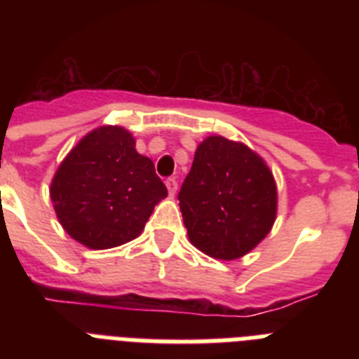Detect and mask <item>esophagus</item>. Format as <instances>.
<instances>
[{
  "label": "esophagus",
  "mask_w": 359,
  "mask_h": 359,
  "mask_svg": "<svg viewBox=\"0 0 359 359\" xmlns=\"http://www.w3.org/2000/svg\"><path fill=\"white\" fill-rule=\"evenodd\" d=\"M165 185H167V190H169V194L174 196L176 194V190H177V182L174 180V177H169L167 182H165Z\"/></svg>",
  "instance_id": "obj_1"
}]
</instances>
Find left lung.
I'll list each match as a JSON object with an SVG mask.
<instances>
[{
    "label": "left lung",
    "instance_id": "8db88e82",
    "mask_svg": "<svg viewBox=\"0 0 359 359\" xmlns=\"http://www.w3.org/2000/svg\"><path fill=\"white\" fill-rule=\"evenodd\" d=\"M189 241L203 253L233 261L252 252L277 217V185L257 152L208 136L177 194Z\"/></svg>",
    "mask_w": 359,
    "mask_h": 359
}]
</instances>
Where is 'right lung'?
<instances>
[{
    "mask_svg": "<svg viewBox=\"0 0 359 359\" xmlns=\"http://www.w3.org/2000/svg\"><path fill=\"white\" fill-rule=\"evenodd\" d=\"M128 129L102 126L82 138L59 165L50 187L57 219L91 250L138 237L167 187L154 163L138 154Z\"/></svg>",
    "mask_w": 359,
    "mask_h": 359,
    "instance_id": "add662e5",
    "label": "right lung"
}]
</instances>
